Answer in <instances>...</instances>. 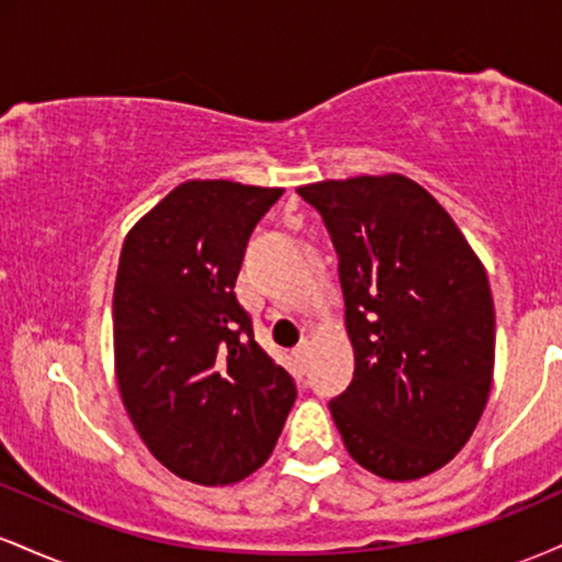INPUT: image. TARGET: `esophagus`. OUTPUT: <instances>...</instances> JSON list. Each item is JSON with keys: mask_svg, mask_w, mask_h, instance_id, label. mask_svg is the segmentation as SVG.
<instances>
[{"mask_svg": "<svg viewBox=\"0 0 562 562\" xmlns=\"http://www.w3.org/2000/svg\"><path fill=\"white\" fill-rule=\"evenodd\" d=\"M308 351H312V340H306V338H303L301 344L293 348V353H295V357H299V359H306Z\"/></svg>", "mask_w": 562, "mask_h": 562, "instance_id": "1", "label": "esophagus"}]
</instances>
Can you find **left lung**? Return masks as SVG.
Returning a JSON list of instances; mask_svg holds the SVG:
<instances>
[{
	"label": "left lung",
	"mask_w": 562,
	"mask_h": 562,
	"mask_svg": "<svg viewBox=\"0 0 562 562\" xmlns=\"http://www.w3.org/2000/svg\"><path fill=\"white\" fill-rule=\"evenodd\" d=\"M335 254L353 380L330 402L348 454L389 481L443 468L473 436L492 391L494 301L486 269L412 179L299 187Z\"/></svg>",
	"instance_id": "1"
}]
</instances>
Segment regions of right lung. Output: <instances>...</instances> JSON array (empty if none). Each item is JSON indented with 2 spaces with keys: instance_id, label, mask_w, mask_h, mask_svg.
I'll list each match as a JSON object with an SVG mask.
<instances>
[{
  "instance_id": "1",
  "label": "right lung",
  "mask_w": 562,
  "mask_h": 562,
  "mask_svg": "<svg viewBox=\"0 0 562 562\" xmlns=\"http://www.w3.org/2000/svg\"><path fill=\"white\" fill-rule=\"evenodd\" d=\"M277 187L184 182L126 235L113 293L115 378L134 428L179 479L227 486L272 454L295 380L237 301L245 248Z\"/></svg>"
}]
</instances>
